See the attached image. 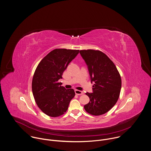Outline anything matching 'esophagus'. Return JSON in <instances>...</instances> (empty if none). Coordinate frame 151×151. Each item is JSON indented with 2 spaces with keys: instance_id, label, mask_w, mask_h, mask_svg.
Instances as JSON below:
<instances>
[{
  "instance_id": "obj_1",
  "label": "esophagus",
  "mask_w": 151,
  "mask_h": 151,
  "mask_svg": "<svg viewBox=\"0 0 151 151\" xmlns=\"http://www.w3.org/2000/svg\"><path fill=\"white\" fill-rule=\"evenodd\" d=\"M75 92L76 95H83V92L79 91V90H75Z\"/></svg>"
}]
</instances>
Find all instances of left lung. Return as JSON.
Segmentation results:
<instances>
[{
	"label": "left lung",
	"mask_w": 151,
	"mask_h": 151,
	"mask_svg": "<svg viewBox=\"0 0 151 151\" xmlns=\"http://www.w3.org/2000/svg\"><path fill=\"white\" fill-rule=\"evenodd\" d=\"M86 62L93 93L86 92L90 101L84 106L85 111L93 116L108 112L117 103L122 87L120 75L110 58L99 50H83L79 52Z\"/></svg>",
	"instance_id": "obj_1"
}]
</instances>
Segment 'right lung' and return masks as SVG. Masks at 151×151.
<instances>
[{
  "mask_svg": "<svg viewBox=\"0 0 151 151\" xmlns=\"http://www.w3.org/2000/svg\"><path fill=\"white\" fill-rule=\"evenodd\" d=\"M79 50L56 48L46 55L38 65L32 81L35 103L46 115L57 117L65 114L75 93L66 89L58 81Z\"/></svg>",
  "mask_w": 151,
  "mask_h": 151,
  "instance_id": "obj_1",
  "label": "right lung"
}]
</instances>
